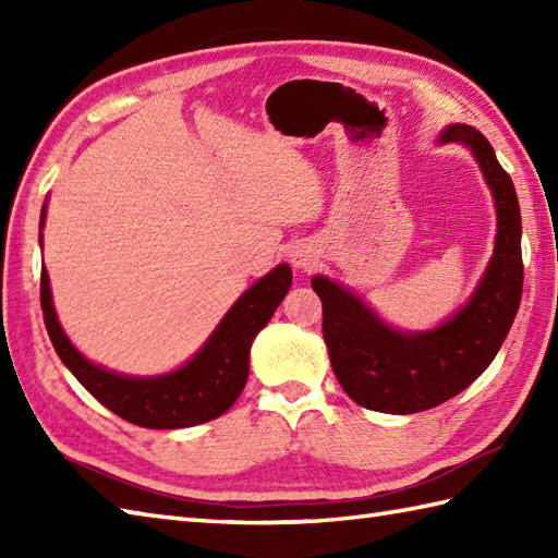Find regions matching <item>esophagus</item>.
<instances>
[{"label": "esophagus", "instance_id": "obj_1", "mask_svg": "<svg viewBox=\"0 0 558 558\" xmlns=\"http://www.w3.org/2000/svg\"><path fill=\"white\" fill-rule=\"evenodd\" d=\"M290 264H292L294 268H302V270L312 268V266L316 264L314 248H312L310 244H294V246L290 248Z\"/></svg>", "mask_w": 558, "mask_h": 558}]
</instances>
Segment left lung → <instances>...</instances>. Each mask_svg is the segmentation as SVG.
I'll list each match as a JSON object with an SVG mask.
<instances>
[{"label":"left lung","instance_id":"1","mask_svg":"<svg viewBox=\"0 0 558 558\" xmlns=\"http://www.w3.org/2000/svg\"><path fill=\"white\" fill-rule=\"evenodd\" d=\"M438 144H460L475 156L496 208L494 254L470 300L436 328L400 330L340 282L312 278L324 304L330 366L342 390L366 410L412 414L465 390L501 350L523 294V225L511 177L477 129L448 124Z\"/></svg>","mask_w":558,"mask_h":558}]
</instances>
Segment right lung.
I'll return each mask as SVG.
<instances>
[{"mask_svg": "<svg viewBox=\"0 0 558 558\" xmlns=\"http://www.w3.org/2000/svg\"><path fill=\"white\" fill-rule=\"evenodd\" d=\"M47 201L40 210V246ZM292 286V268L280 264L242 292L216 330L180 369L158 376H126L93 364L74 348L59 324L50 276L43 266L40 304L45 328L66 369L88 393L122 420L146 429H184L220 417L240 398L248 376V352Z\"/></svg>", "mask_w": 558, "mask_h": 558, "instance_id": "obj_1", "label": "right lung"}]
</instances>
